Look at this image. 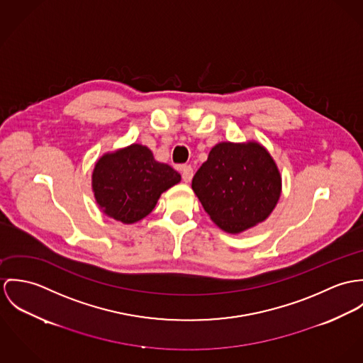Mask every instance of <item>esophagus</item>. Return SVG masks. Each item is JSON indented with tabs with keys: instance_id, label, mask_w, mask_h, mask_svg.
<instances>
[{
	"instance_id": "esophagus-1",
	"label": "esophagus",
	"mask_w": 363,
	"mask_h": 363,
	"mask_svg": "<svg viewBox=\"0 0 363 363\" xmlns=\"http://www.w3.org/2000/svg\"><path fill=\"white\" fill-rule=\"evenodd\" d=\"M181 174H182V179H184V182H191V179H192V177H194V169H192V167L191 165H184L182 168H181Z\"/></svg>"
}]
</instances>
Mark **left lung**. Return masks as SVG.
Segmentation results:
<instances>
[{
  "instance_id": "1",
  "label": "left lung",
  "mask_w": 363,
  "mask_h": 363,
  "mask_svg": "<svg viewBox=\"0 0 363 363\" xmlns=\"http://www.w3.org/2000/svg\"><path fill=\"white\" fill-rule=\"evenodd\" d=\"M281 186L274 159L255 140L217 143L192 179L203 208L228 234H241L269 218Z\"/></svg>"
}]
</instances>
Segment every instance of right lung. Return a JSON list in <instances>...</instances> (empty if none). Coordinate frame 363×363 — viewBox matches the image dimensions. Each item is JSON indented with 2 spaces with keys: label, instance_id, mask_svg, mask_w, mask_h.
<instances>
[{
  "label": "right lung",
  "instance_id": "add662e5",
  "mask_svg": "<svg viewBox=\"0 0 363 363\" xmlns=\"http://www.w3.org/2000/svg\"><path fill=\"white\" fill-rule=\"evenodd\" d=\"M178 182L181 175L168 164L156 162L152 150L139 143L103 155L91 174L97 206L123 224L150 214L162 192Z\"/></svg>",
  "mask_w": 363,
  "mask_h": 363
}]
</instances>
